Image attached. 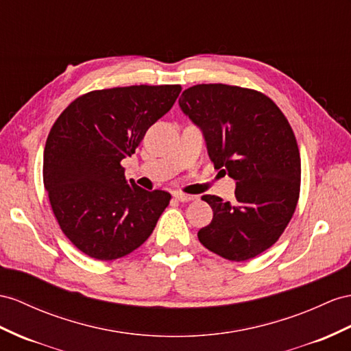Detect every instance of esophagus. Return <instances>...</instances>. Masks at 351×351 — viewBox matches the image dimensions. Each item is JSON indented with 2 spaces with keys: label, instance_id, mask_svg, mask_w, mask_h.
Segmentation results:
<instances>
[{
  "label": "esophagus",
  "instance_id": "1",
  "mask_svg": "<svg viewBox=\"0 0 351 351\" xmlns=\"http://www.w3.org/2000/svg\"><path fill=\"white\" fill-rule=\"evenodd\" d=\"M173 197L175 199L178 200V202H182V203H185V202H193L195 197L194 195H191V194H184V193H179V191H176L175 194H173Z\"/></svg>",
  "mask_w": 351,
  "mask_h": 351
}]
</instances>
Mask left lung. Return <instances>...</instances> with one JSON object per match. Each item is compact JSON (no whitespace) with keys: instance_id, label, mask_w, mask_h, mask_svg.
<instances>
[{"instance_id":"1","label":"left lung","mask_w":351,"mask_h":351,"mask_svg":"<svg viewBox=\"0 0 351 351\" xmlns=\"http://www.w3.org/2000/svg\"><path fill=\"white\" fill-rule=\"evenodd\" d=\"M179 106L203 130L215 169L236 179L234 203L206 194L212 222L200 243L228 261H247L283 234L300 199L301 158L293 130L271 99L254 88L197 84Z\"/></svg>"}]
</instances>
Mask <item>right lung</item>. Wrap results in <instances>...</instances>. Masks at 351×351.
I'll use <instances>...</instances> for the list:
<instances>
[{"label":"right lung","instance_id":"right-lung-1","mask_svg":"<svg viewBox=\"0 0 351 351\" xmlns=\"http://www.w3.org/2000/svg\"><path fill=\"white\" fill-rule=\"evenodd\" d=\"M179 84L93 90L71 102L51 125L43 181L60 230L78 250L114 261L145 241L169 206L167 191L128 182L121 160L181 93Z\"/></svg>","mask_w":351,"mask_h":351}]
</instances>
